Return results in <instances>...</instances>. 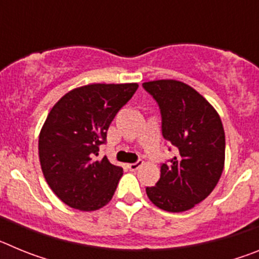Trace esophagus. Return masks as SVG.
I'll list each match as a JSON object with an SVG mask.
<instances>
[{"label":"esophagus","mask_w":259,"mask_h":259,"mask_svg":"<svg viewBox=\"0 0 259 259\" xmlns=\"http://www.w3.org/2000/svg\"><path fill=\"white\" fill-rule=\"evenodd\" d=\"M143 163H144L143 161H137V162H135V163L127 164V167H128V168H130V170H131V171H136L137 168H140V167L143 166Z\"/></svg>","instance_id":"esophagus-1"}]
</instances>
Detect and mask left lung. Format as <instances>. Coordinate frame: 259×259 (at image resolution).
Returning <instances> with one entry per match:
<instances>
[{
    "label": "left lung",
    "instance_id": "left-lung-1",
    "mask_svg": "<svg viewBox=\"0 0 259 259\" xmlns=\"http://www.w3.org/2000/svg\"><path fill=\"white\" fill-rule=\"evenodd\" d=\"M159 105L162 135L179 153L161 166V178L146 194L164 211L182 212L203 201L224 168L226 136L217 110L206 98L178 80L143 83Z\"/></svg>",
    "mask_w": 259,
    "mask_h": 259
}]
</instances>
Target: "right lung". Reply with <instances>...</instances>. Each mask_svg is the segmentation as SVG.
<instances>
[{
  "instance_id": "add662e5",
  "label": "right lung",
  "mask_w": 259,
  "mask_h": 259,
  "mask_svg": "<svg viewBox=\"0 0 259 259\" xmlns=\"http://www.w3.org/2000/svg\"><path fill=\"white\" fill-rule=\"evenodd\" d=\"M137 88V83L79 87L48 114L38 135L41 170L57 197L72 209L95 211L113 198L123 168L96 157L111 120Z\"/></svg>"
}]
</instances>
